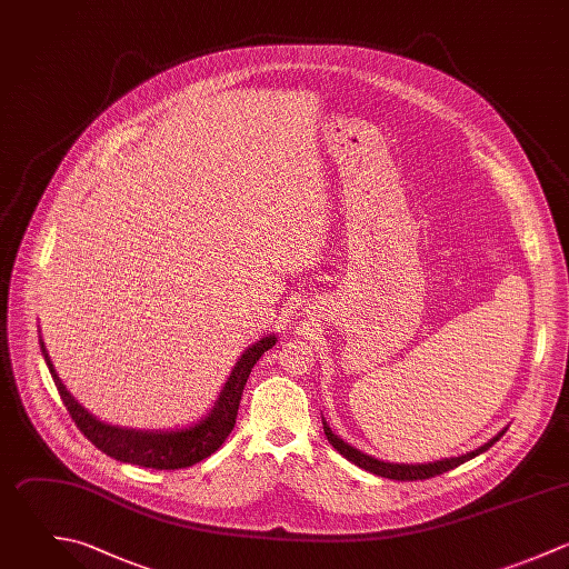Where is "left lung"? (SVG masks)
Masks as SVG:
<instances>
[{
  "label": "left lung",
  "mask_w": 569,
  "mask_h": 569,
  "mask_svg": "<svg viewBox=\"0 0 569 569\" xmlns=\"http://www.w3.org/2000/svg\"><path fill=\"white\" fill-rule=\"evenodd\" d=\"M321 421H323V432H326L330 446H332L341 457H346L348 461H352L355 466H359V468L366 470V472H372V475L383 477V479H395V481H423V479L439 477V475H443V472H448V470H455V468H459L461 463H466V461H470V459L483 455L486 450H490V448L508 432V428H503V430H501L499 435H495L488 443H483L481 448H477V450H472V452H468V455H461V457H450V459L430 461V463H390V461L375 459V457H370V455H366V452L352 448L350 443H346L341 437H337V435L330 430V426H328L326 419H321Z\"/></svg>",
  "instance_id": "left-lung-1"
}]
</instances>
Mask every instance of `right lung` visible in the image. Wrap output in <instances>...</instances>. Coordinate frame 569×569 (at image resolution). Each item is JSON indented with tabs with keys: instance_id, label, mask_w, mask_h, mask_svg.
<instances>
[{
	"instance_id": "1",
	"label": "right lung",
	"mask_w": 569,
	"mask_h": 569,
	"mask_svg": "<svg viewBox=\"0 0 569 569\" xmlns=\"http://www.w3.org/2000/svg\"><path fill=\"white\" fill-rule=\"evenodd\" d=\"M274 343H277V335L270 332L241 352V357L237 359L214 406L199 421L183 426V428H170V430H137V428L112 426V423L99 421L81 403H77L74 397L68 392V388L61 383V379L48 357L43 339L39 337V348H41L43 361L48 366V372L57 386V392H59L66 410L70 412L72 421L83 432V437L97 450H101L103 455H108L121 463L152 468V470L190 468V466L208 459L210 455H214L221 448V443L228 439V435L234 428L239 401H241L246 381H248L254 363Z\"/></svg>"
}]
</instances>
